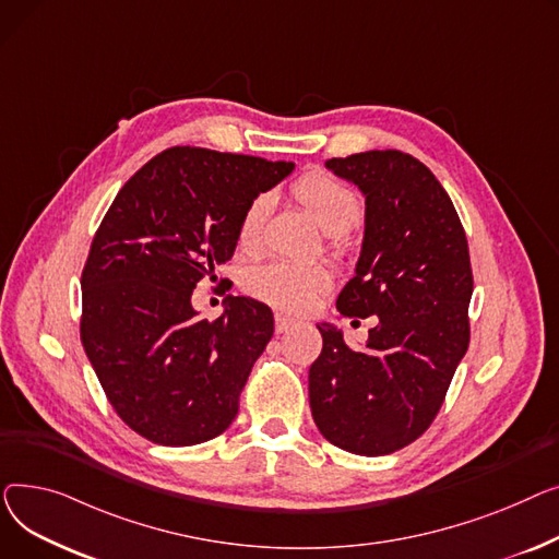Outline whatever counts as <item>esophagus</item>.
Segmentation results:
<instances>
[{"label": "esophagus", "mask_w": 559, "mask_h": 559, "mask_svg": "<svg viewBox=\"0 0 559 559\" xmlns=\"http://www.w3.org/2000/svg\"><path fill=\"white\" fill-rule=\"evenodd\" d=\"M293 324H295L293 318H288V316H284V313H275V332H277V334L288 332Z\"/></svg>", "instance_id": "34e87169"}]
</instances>
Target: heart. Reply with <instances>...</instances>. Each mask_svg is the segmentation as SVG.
Here are the masks:
<instances>
[{"mask_svg":"<svg viewBox=\"0 0 559 559\" xmlns=\"http://www.w3.org/2000/svg\"><path fill=\"white\" fill-rule=\"evenodd\" d=\"M293 195L307 210L313 223L324 235H345L360 216L358 195L341 180L311 174L295 182ZM271 212L269 195H257L246 207L239 223V243L252 248L259 241L261 225ZM243 286L254 298L264 300L277 309L300 313L309 309L318 295L332 288V273L318 264H293L284 259H271L246 273Z\"/></svg>","mask_w":559,"mask_h":559,"instance_id":"b5f03b06","label":"heart"}]
</instances>
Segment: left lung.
<instances>
[{"label": "left lung", "instance_id": "obj_1", "mask_svg": "<svg viewBox=\"0 0 559 559\" xmlns=\"http://www.w3.org/2000/svg\"><path fill=\"white\" fill-rule=\"evenodd\" d=\"M324 167L366 199L364 243L336 307L377 324L360 349L336 324H318L309 406L332 444L385 455L429 429L467 352V237L449 193L413 155L366 151Z\"/></svg>", "mask_w": 559, "mask_h": 559}]
</instances>
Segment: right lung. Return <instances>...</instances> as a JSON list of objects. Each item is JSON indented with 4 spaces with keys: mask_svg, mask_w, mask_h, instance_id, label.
Segmentation results:
<instances>
[{
    "mask_svg": "<svg viewBox=\"0 0 559 559\" xmlns=\"http://www.w3.org/2000/svg\"><path fill=\"white\" fill-rule=\"evenodd\" d=\"M293 169L176 146L121 187L98 225L81 277V341L112 408L142 438L191 447L237 417L273 311L229 295L210 322L191 293L235 254L246 207Z\"/></svg>",
    "mask_w": 559,
    "mask_h": 559,
    "instance_id": "obj_1",
    "label": "right lung"
}]
</instances>
